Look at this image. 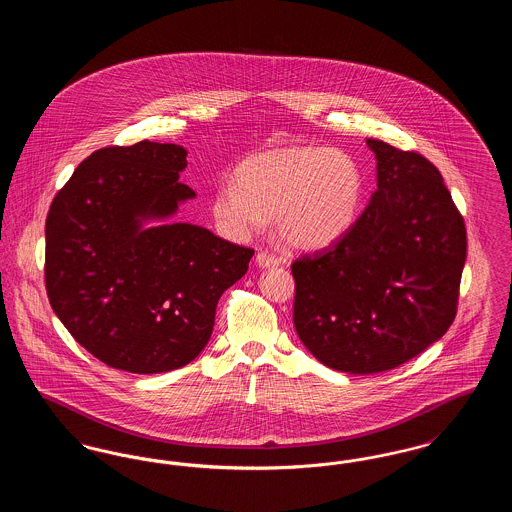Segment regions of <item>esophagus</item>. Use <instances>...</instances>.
<instances>
[{"label": "esophagus", "instance_id": "obj_1", "mask_svg": "<svg viewBox=\"0 0 512 512\" xmlns=\"http://www.w3.org/2000/svg\"><path fill=\"white\" fill-rule=\"evenodd\" d=\"M255 261H257L259 267L263 268L278 267V265H280V259H278L276 255L268 253V251H257Z\"/></svg>", "mask_w": 512, "mask_h": 512}]
</instances>
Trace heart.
Instances as JSON below:
<instances>
[{"label": "heart", "instance_id": "1", "mask_svg": "<svg viewBox=\"0 0 512 512\" xmlns=\"http://www.w3.org/2000/svg\"><path fill=\"white\" fill-rule=\"evenodd\" d=\"M365 186L361 165L347 151L286 147L247 157L236 169V182L220 180L211 211L232 236H247L274 217L284 244L320 249L353 226Z\"/></svg>", "mask_w": 512, "mask_h": 512}]
</instances>
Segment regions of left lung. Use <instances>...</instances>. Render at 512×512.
<instances>
[{"label": "left lung", "mask_w": 512, "mask_h": 512, "mask_svg": "<svg viewBox=\"0 0 512 512\" xmlns=\"http://www.w3.org/2000/svg\"><path fill=\"white\" fill-rule=\"evenodd\" d=\"M378 188L334 242L292 263L293 324L322 365L374 374L411 361L453 324L466 228L420 153L366 140Z\"/></svg>", "instance_id": "left-lung-1"}]
</instances>
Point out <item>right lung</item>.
<instances>
[{
	"label": "right lung",
	"mask_w": 512,
	"mask_h": 512,
	"mask_svg": "<svg viewBox=\"0 0 512 512\" xmlns=\"http://www.w3.org/2000/svg\"><path fill=\"white\" fill-rule=\"evenodd\" d=\"M186 149L103 147L57 192L46 219V290L55 315L101 363L132 374L188 365L211 338L220 295L253 249L171 222L195 197L182 184Z\"/></svg>",
	"instance_id": "right-lung-1"
}]
</instances>
